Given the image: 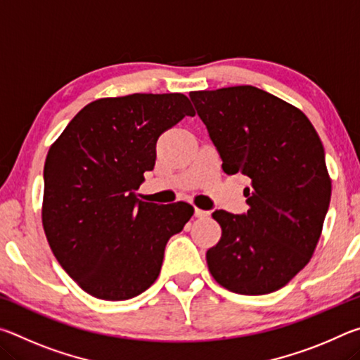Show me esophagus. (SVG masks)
I'll return each mask as SVG.
<instances>
[{"label":"esophagus","mask_w":360,"mask_h":360,"mask_svg":"<svg viewBox=\"0 0 360 360\" xmlns=\"http://www.w3.org/2000/svg\"><path fill=\"white\" fill-rule=\"evenodd\" d=\"M210 216V211H203V210H198L195 208V217L198 219H203V217H208Z\"/></svg>","instance_id":"esophagus-1"}]
</instances>
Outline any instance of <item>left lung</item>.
<instances>
[{
	"instance_id": "obj_1",
	"label": "left lung",
	"mask_w": 360,
	"mask_h": 360,
	"mask_svg": "<svg viewBox=\"0 0 360 360\" xmlns=\"http://www.w3.org/2000/svg\"><path fill=\"white\" fill-rule=\"evenodd\" d=\"M227 174L248 176L249 210L214 211L211 275L241 295L284 288L308 264L330 203L322 143L300 109L252 85L191 92Z\"/></svg>"
}]
</instances>
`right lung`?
<instances>
[{"mask_svg":"<svg viewBox=\"0 0 360 360\" xmlns=\"http://www.w3.org/2000/svg\"><path fill=\"white\" fill-rule=\"evenodd\" d=\"M186 115L182 94L101 98L79 111L49 149L42 225L63 270L101 300H129L158 276L168 240L193 206L139 202L155 144Z\"/></svg>","mask_w":360,"mask_h":360,"instance_id":"1","label":"right lung"}]
</instances>
